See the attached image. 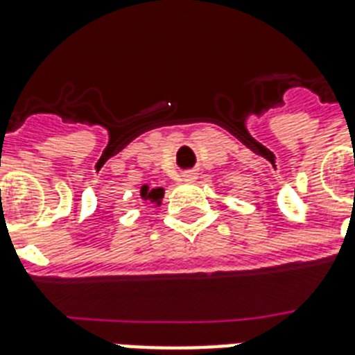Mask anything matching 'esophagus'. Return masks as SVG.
Here are the masks:
<instances>
[{
    "label": "esophagus",
    "instance_id": "esophagus-1",
    "mask_svg": "<svg viewBox=\"0 0 355 355\" xmlns=\"http://www.w3.org/2000/svg\"><path fill=\"white\" fill-rule=\"evenodd\" d=\"M196 178H197V173H196V171L184 173V180H186V182H193Z\"/></svg>",
    "mask_w": 355,
    "mask_h": 355
}]
</instances>
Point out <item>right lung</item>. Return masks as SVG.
<instances>
[{"label": "right lung", "instance_id": "1", "mask_svg": "<svg viewBox=\"0 0 355 355\" xmlns=\"http://www.w3.org/2000/svg\"><path fill=\"white\" fill-rule=\"evenodd\" d=\"M164 196V189L156 188V189H148V186H143L141 188V197L145 201H159Z\"/></svg>", "mask_w": 355, "mask_h": 355}]
</instances>
